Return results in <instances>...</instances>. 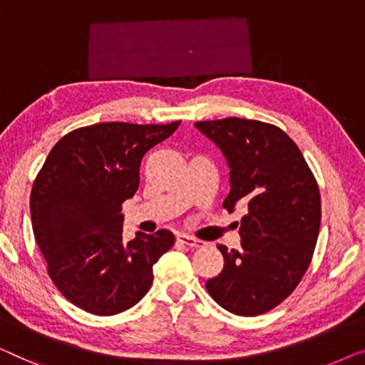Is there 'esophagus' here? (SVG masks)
Returning <instances> with one entry per match:
<instances>
[{
  "label": "esophagus",
  "mask_w": 365,
  "mask_h": 365,
  "mask_svg": "<svg viewBox=\"0 0 365 365\" xmlns=\"http://www.w3.org/2000/svg\"><path fill=\"white\" fill-rule=\"evenodd\" d=\"M177 241H180V243L185 245V246H190V248H203V246L207 245L203 240L193 238V236L185 235V233L177 235Z\"/></svg>",
  "instance_id": "1"
}]
</instances>
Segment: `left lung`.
Masks as SVG:
<instances>
[{"label": "left lung", "instance_id": "left-lung-1", "mask_svg": "<svg viewBox=\"0 0 365 365\" xmlns=\"http://www.w3.org/2000/svg\"><path fill=\"white\" fill-rule=\"evenodd\" d=\"M195 127L227 157L232 188L223 208L248 205L240 223L241 250L218 245L225 266L207 289L233 314H263L296 289L311 263L321 227L319 187L279 127L238 117Z\"/></svg>", "mask_w": 365, "mask_h": 365}]
</instances>
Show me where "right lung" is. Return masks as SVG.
<instances>
[{
    "instance_id": "obj_1",
    "label": "right lung",
    "mask_w": 365,
    "mask_h": 365,
    "mask_svg": "<svg viewBox=\"0 0 365 365\" xmlns=\"http://www.w3.org/2000/svg\"><path fill=\"white\" fill-rule=\"evenodd\" d=\"M102 122L69 132L53 147L31 190L33 233L61 294L91 314L135 306L153 264L175 243L168 230L122 238V203L138 188L147 150L178 129Z\"/></svg>"
}]
</instances>
